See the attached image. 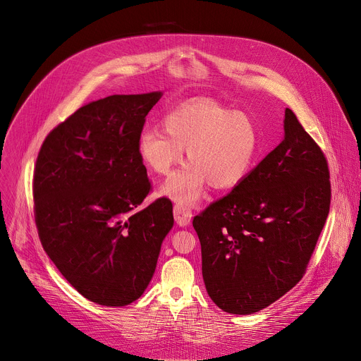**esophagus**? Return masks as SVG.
Masks as SVG:
<instances>
[{
    "instance_id": "34e87169",
    "label": "esophagus",
    "mask_w": 361,
    "mask_h": 361,
    "mask_svg": "<svg viewBox=\"0 0 361 361\" xmlns=\"http://www.w3.org/2000/svg\"><path fill=\"white\" fill-rule=\"evenodd\" d=\"M191 217H192V214L188 209H185V207H183V205H178V204L174 205V219L180 227L188 226L191 223Z\"/></svg>"
}]
</instances>
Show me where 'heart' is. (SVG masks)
I'll list each match as a JSON object with an SVG mask.
<instances>
[{"label": "heart", "instance_id": "heart-1", "mask_svg": "<svg viewBox=\"0 0 361 361\" xmlns=\"http://www.w3.org/2000/svg\"><path fill=\"white\" fill-rule=\"evenodd\" d=\"M138 154L159 176H167L183 161L160 192L183 207L195 204L210 184L227 190L248 174L259 151V130L243 113L209 99L188 101L164 117V130L147 127L138 135Z\"/></svg>", "mask_w": 361, "mask_h": 361}]
</instances>
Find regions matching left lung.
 I'll return each mask as SVG.
<instances>
[{"label": "left lung", "instance_id": "obj_1", "mask_svg": "<svg viewBox=\"0 0 361 361\" xmlns=\"http://www.w3.org/2000/svg\"><path fill=\"white\" fill-rule=\"evenodd\" d=\"M327 160L286 109L283 141L227 195L194 217L202 279L231 314H252L304 276L330 212Z\"/></svg>", "mask_w": 361, "mask_h": 361}]
</instances>
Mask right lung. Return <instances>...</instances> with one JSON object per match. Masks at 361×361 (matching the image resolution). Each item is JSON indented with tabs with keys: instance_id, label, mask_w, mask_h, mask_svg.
Returning a JSON list of instances; mask_svg holds the SVG:
<instances>
[{
	"instance_id": "obj_1",
	"label": "right lung",
	"mask_w": 361,
	"mask_h": 361,
	"mask_svg": "<svg viewBox=\"0 0 361 361\" xmlns=\"http://www.w3.org/2000/svg\"><path fill=\"white\" fill-rule=\"evenodd\" d=\"M161 91L110 95L78 109L44 140L34 170V216L41 244L85 298L123 307L145 291L173 205L135 210L151 183L137 142Z\"/></svg>"
}]
</instances>
